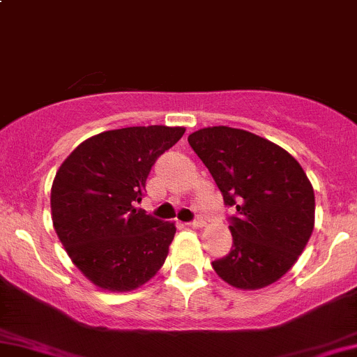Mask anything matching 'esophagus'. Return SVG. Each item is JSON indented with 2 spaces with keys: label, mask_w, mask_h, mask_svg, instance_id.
<instances>
[{
  "label": "esophagus",
  "mask_w": 357,
  "mask_h": 357,
  "mask_svg": "<svg viewBox=\"0 0 357 357\" xmlns=\"http://www.w3.org/2000/svg\"><path fill=\"white\" fill-rule=\"evenodd\" d=\"M186 225H188L190 228H202V226L205 225V221L202 218H197L195 221H190V222H186Z\"/></svg>",
  "instance_id": "esophagus-1"
}]
</instances>
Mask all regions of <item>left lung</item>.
Returning a JSON list of instances; mask_svg holds the SVG:
<instances>
[{
	"label": "left lung",
	"instance_id": "obj_1",
	"mask_svg": "<svg viewBox=\"0 0 357 357\" xmlns=\"http://www.w3.org/2000/svg\"><path fill=\"white\" fill-rule=\"evenodd\" d=\"M193 152L221 190L233 247L212 262L231 287L257 290L278 282L314 228V190L287 150L254 132L214 126L188 136Z\"/></svg>",
	"mask_w": 357,
	"mask_h": 357
}]
</instances>
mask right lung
Wrapping results in <instances>:
<instances>
[{
	"label": "right lung",
	"mask_w": 357,
	"mask_h": 357,
	"mask_svg": "<svg viewBox=\"0 0 357 357\" xmlns=\"http://www.w3.org/2000/svg\"><path fill=\"white\" fill-rule=\"evenodd\" d=\"M185 128L136 126L82 142L56 171L52 219L79 271L103 290L129 291L157 275L174 238V222L146 214L152 165Z\"/></svg>",
	"instance_id": "obj_1"
}]
</instances>
